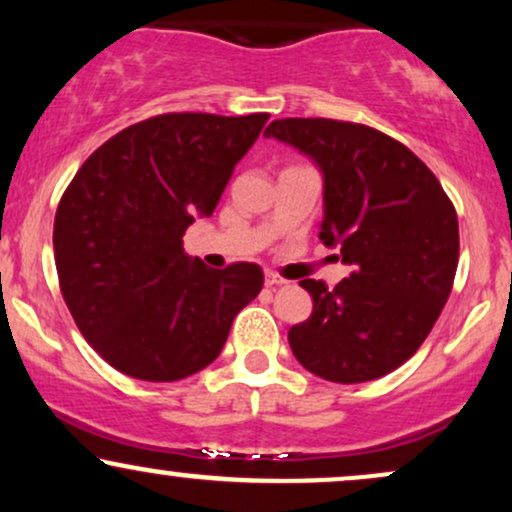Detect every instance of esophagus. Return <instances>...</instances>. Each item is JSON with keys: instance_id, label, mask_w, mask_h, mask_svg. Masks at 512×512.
Here are the masks:
<instances>
[{"instance_id": "34e87169", "label": "esophagus", "mask_w": 512, "mask_h": 512, "mask_svg": "<svg viewBox=\"0 0 512 512\" xmlns=\"http://www.w3.org/2000/svg\"><path fill=\"white\" fill-rule=\"evenodd\" d=\"M284 284H289V281L281 279L279 274H274V272L264 274V286H267V289H276V286H284Z\"/></svg>"}]
</instances>
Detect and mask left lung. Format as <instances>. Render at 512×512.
<instances>
[{
	"label": "left lung",
	"mask_w": 512,
	"mask_h": 512,
	"mask_svg": "<svg viewBox=\"0 0 512 512\" xmlns=\"http://www.w3.org/2000/svg\"><path fill=\"white\" fill-rule=\"evenodd\" d=\"M264 137L320 168V240L351 267L332 291L301 281L313 313L289 330L293 356L330 383L383 378L416 354L448 301L460 257L455 207L421 158L373 127L286 117Z\"/></svg>",
	"instance_id": "1"
}]
</instances>
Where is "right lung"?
<instances>
[{"label":"right lung","instance_id":"add662e5","mask_svg":"<svg viewBox=\"0 0 512 512\" xmlns=\"http://www.w3.org/2000/svg\"><path fill=\"white\" fill-rule=\"evenodd\" d=\"M267 113L156 115L86 158L55 216V264L76 327L110 366L173 383L207 368L262 291L257 264L209 269L182 250L214 214Z\"/></svg>","mask_w":512,"mask_h":512}]
</instances>
